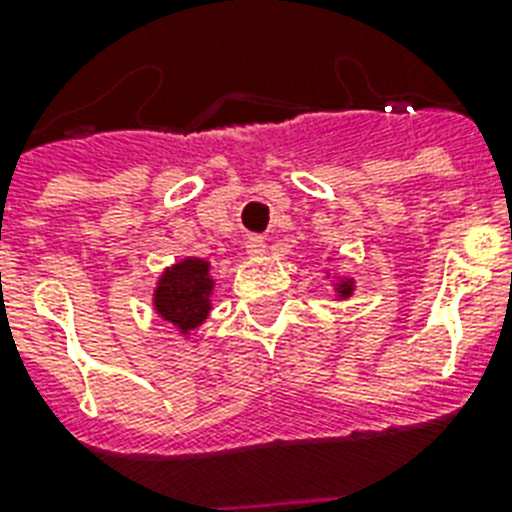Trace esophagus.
<instances>
[{
    "instance_id": "34e87169",
    "label": "esophagus",
    "mask_w": 512,
    "mask_h": 512,
    "mask_svg": "<svg viewBox=\"0 0 512 512\" xmlns=\"http://www.w3.org/2000/svg\"><path fill=\"white\" fill-rule=\"evenodd\" d=\"M247 255L249 257H263L265 255V241L260 236H252L247 241Z\"/></svg>"
}]
</instances>
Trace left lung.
<instances>
[{
	"label": "left lung",
	"mask_w": 512,
	"mask_h": 512,
	"mask_svg": "<svg viewBox=\"0 0 512 512\" xmlns=\"http://www.w3.org/2000/svg\"><path fill=\"white\" fill-rule=\"evenodd\" d=\"M353 289H356V281L353 279H337L335 281L337 300H348V297L353 295Z\"/></svg>",
	"instance_id": "left-lung-1"
}]
</instances>
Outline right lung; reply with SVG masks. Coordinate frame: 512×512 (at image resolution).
I'll return each mask as SVG.
<instances>
[{
    "label": "right lung",
    "mask_w": 512,
    "mask_h": 512,
    "mask_svg": "<svg viewBox=\"0 0 512 512\" xmlns=\"http://www.w3.org/2000/svg\"><path fill=\"white\" fill-rule=\"evenodd\" d=\"M215 279L209 263L201 257H183L164 268L154 289V311L162 321L172 324L183 337L199 329L212 311Z\"/></svg>",
    "instance_id": "add662e5"
}]
</instances>
